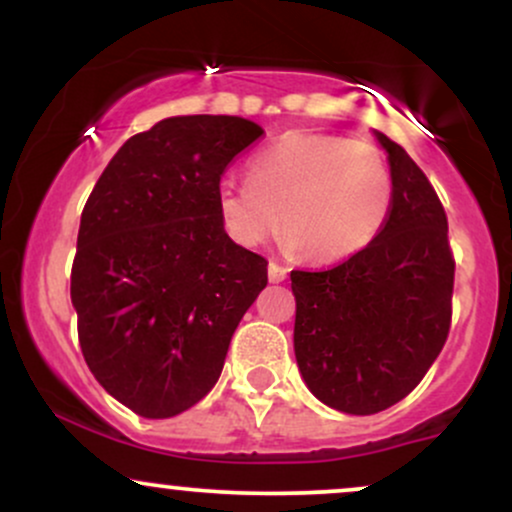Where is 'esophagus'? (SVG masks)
<instances>
[{
    "label": "esophagus",
    "instance_id": "34e87169",
    "mask_svg": "<svg viewBox=\"0 0 512 512\" xmlns=\"http://www.w3.org/2000/svg\"><path fill=\"white\" fill-rule=\"evenodd\" d=\"M267 274H269V281H272V284H279V281L286 279V269L276 262H269Z\"/></svg>",
    "mask_w": 512,
    "mask_h": 512
}]
</instances>
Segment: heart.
<instances>
[{
  "label": "heart",
  "mask_w": 512,
  "mask_h": 512,
  "mask_svg": "<svg viewBox=\"0 0 512 512\" xmlns=\"http://www.w3.org/2000/svg\"><path fill=\"white\" fill-rule=\"evenodd\" d=\"M392 180L373 146L320 132H289L248 163V182L223 178L216 209L226 233L257 248L276 228L313 262H342L378 236Z\"/></svg>",
  "instance_id": "b5f03b06"
}]
</instances>
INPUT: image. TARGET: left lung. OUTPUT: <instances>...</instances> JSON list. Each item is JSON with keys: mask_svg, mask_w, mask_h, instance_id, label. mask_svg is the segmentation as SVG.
I'll return each instance as SVG.
<instances>
[{"mask_svg": "<svg viewBox=\"0 0 512 512\" xmlns=\"http://www.w3.org/2000/svg\"><path fill=\"white\" fill-rule=\"evenodd\" d=\"M390 163L385 226L325 272H291L293 351L305 385L344 414H378L433 366L450 332L455 260L448 219L424 170L373 129Z\"/></svg>", "mask_w": 512, "mask_h": 512, "instance_id": "8db88e82", "label": "left lung"}]
</instances>
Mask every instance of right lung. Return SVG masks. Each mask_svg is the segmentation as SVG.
I'll use <instances>...</instances> for the list:
<instances>
[{
	"instance_id": "1",
	"label": "right lung",
	"mask_w": 512,
	"mask_h": 512,
	"mask_svg": "<svg viewBox=\"0 0 512 512\" xmlns=\"http://www.w3.org/2000/svg\"><path fill=\"white\" fill-rule=\"evenodd\" d=\"M260 137L243 117H166L120 146L81 211V351L103 390L144 419L207 395L267 286V260L233 243L216 209L223 170Z\"/></svg>"
}]
</instances>
